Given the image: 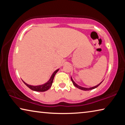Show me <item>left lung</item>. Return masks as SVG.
I'll use <instances>...</instances> for the list:
<instances>
[{
	"label": "left lung",
	"mask_w": 125,
	"mask_h": 125,
	"mask_svg": "<svg viewBox=\"0 0 125 125\" xmlns=\"http://www.w3.org/2000/svg\"><path fill=\"white\" fill-rule=\"evenodd\" d=\"M71 80H72V83H73V85H74L76 87V88H78V89H81V90H92V89H95V88H96L97 87H98L99 85H100L101 83H102V81L101 83H99V84H98L97 85H96V86H93V87H92V88H83V87H82V86H79V85H78L77 84V83H74V81H73V79H72V78L71 77Z\"/></svg>",
	"instance_id": "obj_1"
}]
</instances>
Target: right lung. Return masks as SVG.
<instances>
[{"instance_id": "obj_1", "label": "right lung", "mask_w": 125, "mask_h": 125, "mask_svg": "<svg viewBox=\"0 0 125 125\" xmlns=\"http://www.w3.org/2000/svg\"><path fill=\"white\" fill-rule=\"evenodd\" d=\"M59 69H58L55 71L53 73L52 76H51L50 79L48 80V81L47 82V83H44V84H42V85H37V86H33V85H28L27 84V83H25L24 81H23V80L22 81H23V83H25V85H27V86L29 88L33 90V91H36V92H45V91H47L49 89V88H51V86H52V83H53V79H54V76H55V74L57 73V72L58 71H59Z\"/></svg>"}]
</instances>
